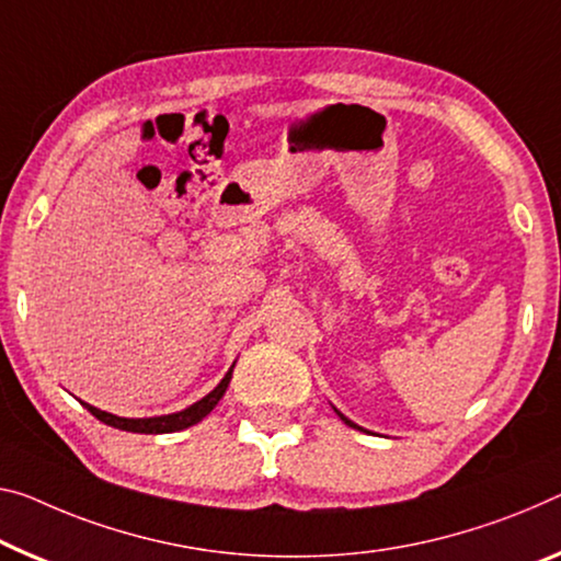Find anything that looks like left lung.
I'll use <instances>...</instances> for the list:
<instances>
[{
  "mask_svg": "<svg viewBox=\"0 0 561 561\" xmlns=\"http://www.w3.org/2000/svg\"><path fill=\"white\" fill-rule=\"evenodd\" d=\"M335 413H339V416H341V421H343V424H346V426H351V428H358V431H364V428H360L358 424H353V421L351 419H346V416H343V413L339 411V409H333Z\"/></svg>",
  "mask_w": 561,
  "mask_h": 561,
  "instance_id": "1",
  "label": "left lung"
}]
</instances>
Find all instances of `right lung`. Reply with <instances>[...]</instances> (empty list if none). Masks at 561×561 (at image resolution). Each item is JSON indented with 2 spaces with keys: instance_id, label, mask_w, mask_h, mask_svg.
<instances>
[{
  "instance_id": "obj_1",
  "label": "right lung",
  "mask_w": 561,
  "mask_h": 561,
  "mask_svg": "<svg viewBox=\"0 0 561 561\" xmlns=\"http://www.w3.org/2000/svg\"><path fill=\"white\" fill-rule=\"evenodd\" d=\"M232 364L228 368V374L222 376V381L215 386V389L203 396L201 401H195L193 407H187L183 411H175V413H165V416H150V419H125V416H115V413H107L98 407H92V403H84L82 407L88 409L94 419H100L102 424H107L112 428H119V431H133V434H172V431H183V428H191L195 424H201V421L208 416V413L218 407V401L226 396L228 391V383L232 378Z\"/></svg>"
}]
</instances>
